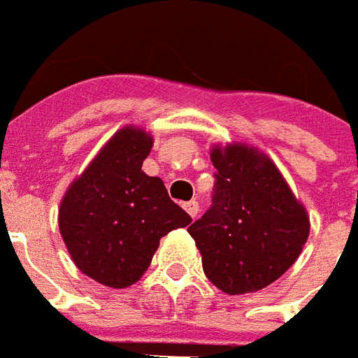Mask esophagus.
<instances>
[{
  "mask_svg": "<svg viewBox=\"0 0 358 358\" xmlns=\"http://www.w3.org/2000/svg\"><path fill=\"white\" fill-rule=\"evenodd\" d=\"M184 210H186V212H188L192 217H196L198 216V212H200V206H198V202H196V200H190V202L184 203Z\"/></svg>",
  "mask_w": 358,
  "mask_h": 358,
  "instance_id": "esophagus-1",
  "label": "esophagus"
}]
</instances>
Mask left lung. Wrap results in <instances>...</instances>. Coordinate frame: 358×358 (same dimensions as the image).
Returning a JSON list of instances; mask_svg holds the SVG:
<instances>
[{"mask_svg":"<svg viewBox=\"0 0 358 358\" xmlns=\"http://www.w3.org/2000/svg\"><path fill=\"white\" fill-rule=\"evenodd\" d=\"M212 206L188 231L206 278L229 295L279 279L309 238V216L278 166L248 144L214 146Z\"/></svg>","mask_w":358,"mask_h":358,"instance_id":"8db88e82","label":"left lung"}]
</instances>
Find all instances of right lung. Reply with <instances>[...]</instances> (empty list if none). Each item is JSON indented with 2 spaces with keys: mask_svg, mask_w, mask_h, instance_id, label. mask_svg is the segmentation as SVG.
<instances>
[{
  "mask_svg": "<svg viewBox=\"0 0 358 358\" xmlns=\"http://www.w3.org/2000/svg\"><path fill=\"white\" fill-rule=\"evenodd\" d=\"M152 136L120 129L65 192L59 231L75 265L106 287L124 289L148 269L160 238L192 217L164 182L142 172Z\"/></svg>",
  "mask_w": 358,
  "mask_h": 358,
  "instance_id": "obj_1",
  "label": "right lung"
}]
</instances>
